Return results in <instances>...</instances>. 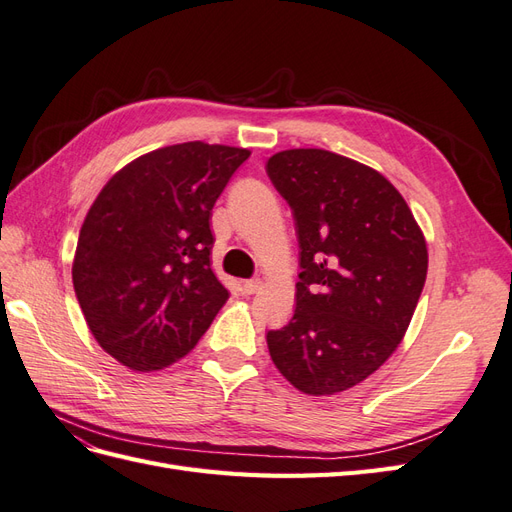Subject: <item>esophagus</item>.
Masks as SVG:
<instances>
[{
  "label": "esophagus",
  "instance_id": "esophagus-1",
  "mask_svg": "<svg viewBox=\"0 0 512 512\" xmlns=\"http://www.w3.org/2000/svg\"><path fill=\"white\" fill-rule=\"evenodd\" d=\"M260 286H262L260 280H245V282H241V292L243 294H254V292L260 290Z\"/></svg>",
  "mask_w": 512,
  "mask_h": 512
}]
</instances>
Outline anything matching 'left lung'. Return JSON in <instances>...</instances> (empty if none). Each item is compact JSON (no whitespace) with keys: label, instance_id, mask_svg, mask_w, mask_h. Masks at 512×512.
Instances as JSON below:
<instances>
[{"label":"left lung","instance_id":"left-lung-1","mask_svg":"<svg viewBox=\"0 0 512 512\" xmlns=\"http://www.w3.org/2000/svg\"><path fill=\"white\" fill-rule=\"evenodd\" d=\"M267 175L299 241L286 327L267 331L282 376L307 395L352 389L406 335L427 277V245L410 207L378 170L324 149H288Z\"/></svg>","mask_w":512,"mask_h":512}]
</instances>
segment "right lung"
Returning <instances> with one entry per match:
<instances>
[{
  "mask_svg": "<svg viewBox=\"0 0 512 512\" xmlns=\"http://www.w3.org/2000/svg\"><path fill=\"white\" fill-rule=\"evenodd\" d=\"M250 151L181 143L136 158L83 222L72 265L98 344L130 369H162L205 335L228 290L211 271V209Z\"/></svg>",
  "mask_w": 512,
  "mask_h": 512,
  "instance_id": "1",
  "label": "right lung"
}]
</instances>
